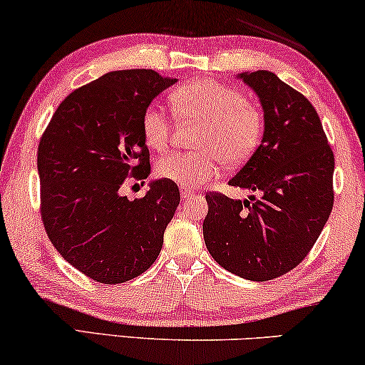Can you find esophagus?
<instances>
[{
    "mask_svg": "<svg viewBox=\"0 0 365 365\" xmlns=\"http://www.w3.org/2000/svg\"><path fill=\"white\" fill-rule=\"evenodd\" d=\"M179 192H181V197L182 199H191V197H194V196H196V192H194V191H191V189H189V187H179Z\"/></svg>",
    "mask_w": 365,
    "mask_h": 365,
    "instance_id": "34e87169",
    "label": "esophagus"
}]
</instances>
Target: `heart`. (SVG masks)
<instances>
[{
    "instance_id": "b5f03b06",
    "label": "heart",
    "mask_w": 365,
    "mask_h": 365,
    "mask_svg": "<svg viewBox=\"0 0 365 365\" xmlns=\"http://www.w3.org/2000/svg\"><path fill=\"white\" fill-rule=\"evenodd\" d=\"M178 118L201 121L199 151H171L156 161V176L182 187L211 181L222 169V159L237 166L256 153L264 134V116L256 103L239 89L214 79H196L171 94ZM143 138L149 148L161 151L171 139V116L159 103L144 109Z\"/></svg>"
}]
</instances>
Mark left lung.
Instances as JSON below:
<instances>
[{
	"instance_id": "8db88e82",
	"label": "left lung",
	"mask_w": 365,
	"mask_h": 365,
	"mask_svg": "<svg viewBox=\"0 0 365 365\" xmlns=\"http://www.w3.org/2000/svg\"><path fill=\"white\" fill-rule=\"evenodd\" d=\"M237 78L261 101L264 134L229 186L261 197L207 192L202 234L219 266L264 282L292 271L321 236L334 204V153L306 96L266 69Z\"/></svg>"
}]
</instances>
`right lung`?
<instances>
[{"mask_svg": "<svg viewBox=\"0 0 365 365\" xmlns=\"http://www.w3.org/2000/svg\"><path fill=\"white\" fill-rule=\"evenodd\" d=\"M153 69L111 71L74 89L54 111L38 146L41 217L49 241L73 267L103 284L148 271L163 247L179 189L166 179L129 201L128 178L151 173L143 113L173 86Z\"/></svg>", "mask_w": 365, "mask_h": 365, "instance_id": "1", "label": "right lung"}]
</instances>
